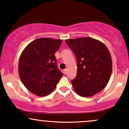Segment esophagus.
I'll return each mask as SVG.
<instances>
[{"instance_id":"34e87169","label":"esophagus","mask_w":129,"mask_h":129,"mask_svg":"<svg viewBox=\"0 0 129 129\" xmlns=\"http://www.w3.org/2000/svg\"><path fill=\"white\" fill-rule=\"evenodd\" d=\"M63 73H64V74H66V73H67V69H65L63 70Z\"/></svg>"}]
</instances>
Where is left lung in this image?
<instances>
[{"label":"left lung","mask_w":129,"mask_h":129,"mask_svg":"<svg viewBox=\"0 0 129 129\" xmlns=\"http://www.w3.org/2000/svg\"><path fill=\"white\" fill-rule=\"evenodd\" d=\"M74 53L77 62V73L71 81L79 96L91 97L107 85L112 71V61L104 43L89 37L65 40Z\"/></svg>","instance_id":"obj_1"}]
</instances>
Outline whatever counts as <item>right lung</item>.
Returning <instances> with one entry per match:
<instances>
[{
  "label": "right lung",
  "mask_w": 129,
  "mask_h": 129,
  "mask_svg": "<svg viewBox=\"0 0 129 129\" xmlns=\"http://www.w3.org/2000/svg\"><path fill=\"white\" fill-rule=\"evenodd\" d=\"M62 40L41 38L28 44L19 58L18 71L26 88L44 97L54 91L63 73L57 68L55 53Z\"/></svg>",
  "instance_id": "obj_1"
}]
</instances>
